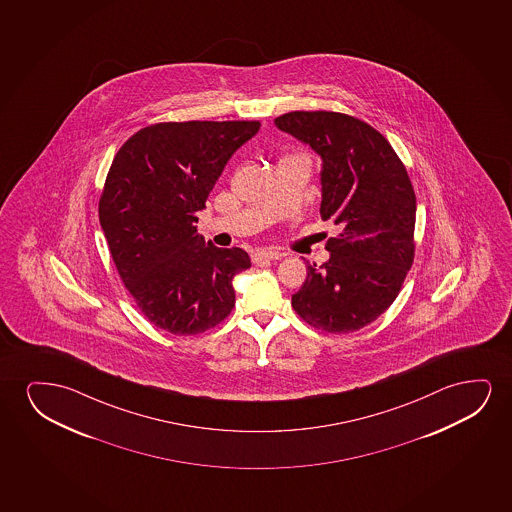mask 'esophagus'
I'll use <instances>...</instances> for the list:
<instances>
[{
  "label": "esophagus",
  "mask_w": 512,
  "mask_h": 512,
  "mask_svg": "<svg viewBox=\"0 0 512 512\" xmlns=\"http://www.w3.org/2000/svg\"><path fill=\"white\" fill-rule=\"evenodd\" d=\"M276 259H280V255L276 252H271V250H257L252 255L253 264H267V262Z\"/></svg>",
  "instance_id": "1"
}]
</instances>
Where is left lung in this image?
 <instances>
[{
    "instance_id": "obj_1",
    "label": "left lung",
    "mask_w": 512,
    "mask_h": 512,
    "mask_svg": "<svg viewBox=\"0 0 512 512\" xmlns=\"http://www.w3.org/2000/svg\"><path fill=\"white\" fill-rule=\"evenodd\" d=\"M274 124L322 157L320 215L339 229L292 306L315 329L355 332L392 306L413 266V183L385 136L357 117L290 112Z\"/></svg>"
}]
</instances>
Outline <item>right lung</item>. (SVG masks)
Segmentation results:
<instances>
[{
	"label": "right lung",
	"mask_w": 512,
	"mask_h": 512,
	"mask_svg": "<svg viewBox=\"0 0 512 512\" xmlns=\"http://www.w3.org/2000/svg\"><path fill=\"white\" fill-rule=\"evenodd\" d=\"M259 120L159 122L113 157L99 224L136 306L155 327L196 336L234 308L232 278L252 266L241 248L204 245L197 211Z\"/></svg>",
	"instance_id": "right-lung-1"
}]
</instances>
